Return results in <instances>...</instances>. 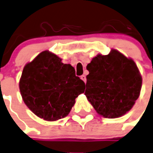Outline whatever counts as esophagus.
<instances>
[{
  "mask_svg": "<svg viewBox=\"0 0 153 153\" xmlns=\"http://www.w3.org/2000/svg\"><path fill=\"white\" fill-rule=\"evenodd\" d=\"M80 79H82V80L83 81V82H86V78H85V75H82V76L80 77Z\"/></svg>",
  "mask_w": 153,
  "mask_h": 153,
  "instance_id": "1",
  "label": "esophagus"
}]
</instances>
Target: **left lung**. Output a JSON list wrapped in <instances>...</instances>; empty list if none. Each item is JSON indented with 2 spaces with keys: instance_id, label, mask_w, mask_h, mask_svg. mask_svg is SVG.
Masks as SVG:
<instances>
[{
  "instance_id": "left-lung-1",
  "label": "left lung",
  "mask_w": 153,
  "mask_h": 153,
  "mask_svg": "<svg viewBox=\"0 0 153 153\" xmlns=\"http://www.w3.org/2000/svg\"><path fill=\"white\" fill-rule=\"evenodd\" d=\"M85 95L99 115L115 119L128 112L140 96L142 79L134 61L119 51L98 54L86 67Z\"/></svg>"
}]
</instances>
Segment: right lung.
Wrapping results in <instances>:
<instances>
[{
    "label": "right lung",
    "mask_w": 153,
    "mask_h": 153,
    "mask_svg": "<svg viewBox=\"0 0 153 153\" xmlns=\"http://www.w3.org/2000/svg\"><path fill=\"white\" fill-rule=\"evenodd\" d=\"M44 51L25 65L19 80L23 100L37 116L46 121L66 117L84 92L85 83L71 64Z\"/></svg>",
    "instance_id": "right-lung-1"
}]
</instances>
